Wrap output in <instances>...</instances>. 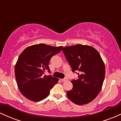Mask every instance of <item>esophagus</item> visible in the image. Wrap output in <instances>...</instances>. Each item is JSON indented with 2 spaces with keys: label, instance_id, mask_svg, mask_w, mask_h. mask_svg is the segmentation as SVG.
I'll list each match as a JSON object with an SVG mask.
<instances>
[{
  "label": "esophagus",
  "instance_id": "1",
  "mask_svg": "<svg viewBox=\"0 0 121 121\" xmlns=\"http://www.w3.org/2000/svg\"><path fill=\"white\" fill-rule=\"evenodd\" d=\"M67 80H68V78H66V77H65V78H64L61 79V81H62V82L66 81H67Z\"/></svg>",
  "mask_w": 121,
  "mask_h": 121
}]
</instances>
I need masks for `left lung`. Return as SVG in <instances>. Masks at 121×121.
Listing matches in <instances>:
<instances>
[{"label":"left lung","instance_id":"8db88e82","mask_svg":"<svg viewBox=\"0 0 121 121\" xmlns=\"http://www.w3.org/2000/svg\"><path fill=\"white\" fill-rule=\"evenodd\" d=\"M62 51L72 72L78 75L71 81L73 87L66 92L68 97L77 105L89 103L100 92L105 78V64L100 55L93 47L81 44L64 47Z\"/></svg>","mask_w":121,"mask_h":121}]
</instances>
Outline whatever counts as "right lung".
Masks as SVG:
<instances>
[{"label": "right lung", "mask_w": 121, "mask_h": 121, "mask_svg": "<svg viewBox=\"0 0 121 121\" xmlns=\"http://www.w3.org/2000/svg\"><path fill=\"white\" fill-rule=\"evenodd\" d=\"M62 48V46L39 44L27 47L20 54L15 65V74L21 93L27 99L34 102L43 100L57 83L59 78L43 74L45 70L51 72L50 60Z\"/></svg>", "instance_id": "add662e5"}]
</instances>
